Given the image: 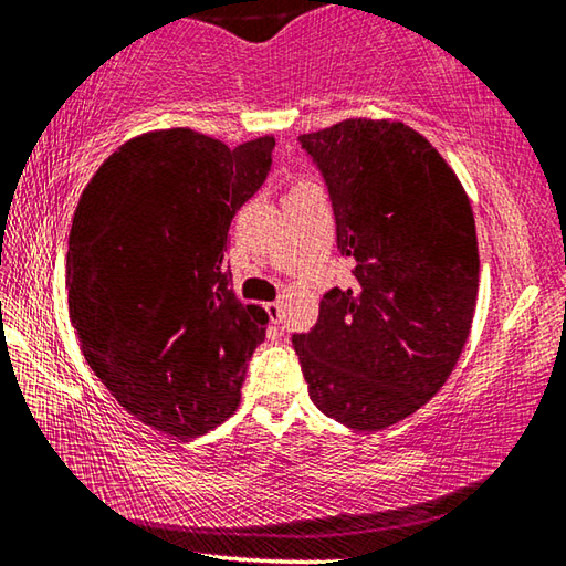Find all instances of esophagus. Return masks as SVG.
<instances>
[{"label": "esophagus", "instance_id": "esophagus-1", "mask_svg": "<svg viewBox=\"0 0 566 566\" xmlns=\"http://www.w3.org/2000/svg\"><path fill=\"white\" fill-rule=\"evenodd\" d=\"M264 310H266V314H270V322L272 324H282V302H270V304H266L264 306Z\"/></svg>", "mask_w": 566, "mask_h": 566}]
</instances>
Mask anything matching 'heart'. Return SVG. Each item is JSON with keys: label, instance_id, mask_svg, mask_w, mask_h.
<instances>
[{"label": "heart", "instance_id": "1", "mask_svg": "<svg viewBox=\"0 0 566 566\" xmlns=\"http://www.w3.org/2000/svg\"><path fill=\"white\" fill-rule=\"evenodd\" d=\"M300 185H306V181H300Z\"/></svg>", "mask_w": 566, "mask_h": 566}]
</instances>
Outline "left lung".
<instances>
[{
  "label": "left lung",
  "instance_id": "8db88e82",
  "mask_svg": "<svg viewBox=\"0 0 566 566\" xmlns=\"http://www.w3.org/2000/svg\"><path fill=\"white\" fill-rule=\"evenodd\" d=\"M300 142L327 181L354 280L324 294L317 324L292 342L314 405L377 432L424 407L464 349L479 290L472 205L401 122L344 119Z\"/></svg>",
  "mask_w": 566,
  "mask_h": 566
}]
</instances>
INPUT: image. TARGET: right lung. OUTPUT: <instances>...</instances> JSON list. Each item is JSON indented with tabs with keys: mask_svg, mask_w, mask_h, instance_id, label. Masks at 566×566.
<instances>
[{
	"mask_svg": "<svg viewBox=\"0 0 566 566\" xmlns=\"http://www.w3.org/2000/svg\"><path fill=\"white\" fill-rule=\"evenodd\" d=\"M274 137L229 149L187 127L139 134L94 171L66 249L70 319L109 395L169 437L232 417L266 312L224 266L229 224L272 167Z\"/></svg>",
	"mask_w": 566,
	"mask_h": 566,
	"instance_id": "obj_1",
	"label": "right lung"
}]
</instances>
